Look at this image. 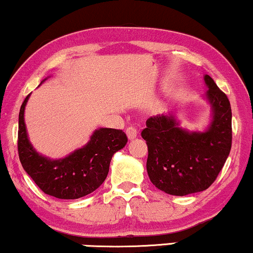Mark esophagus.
<instances>
[{"instance_id": "obj_1", "label": "esophagus", "mask_w": 253, "mask_h": 253, "mask_svg": "<svg viewBox=\"0 0 253 253\" xmlns=\"http://www.w3.org/2000/svg\"><path fill=\"white\" fill-rule=\"evenodd\" d=\"M126 132L127 138H129L130 141H131V139H133V138H136V137H137V130H136V127H133V126L127 127Z\"/></svg>"}]
</instances>
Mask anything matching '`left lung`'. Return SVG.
<instances>
[{
  "label": "left lung",
  "mask_w": 253,
  "mask_h": 253,
  "mask_svg": "<svg viewBox=\"0 0 253 253\" xmlns=\"http://www.w3.org/2000/svg\"><path fill=\"white\" fill-rule=\"evenodd\" d=\"M204 98L211 120L203 131L180 126L176 112L146 121L142 137L148 144L146 171L157 189L173 196L207 190L216 180L231 150L232 112L229 99L209 75Z\"/></svg>",
  "instance_id": "left-lung-1"
}]
</instances>
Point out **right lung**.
I'll return each mask as SVG.
<instances>
[{
    "label": "right lung",
    "instance_id": "obj_1",
    "mask_svg": "<svg viewBox=\"0 0 253 253\" xmlns=\"http://www.w3.org/2000/svg\"><path fill=\"white\" fill-rule=\"evenodd\" d=\"M29 97L22 103L18 115V156L26 172L43 192L60 199H77L98 189L107 178L112 156L126 144V133L99 127L82 148L52 160L37 152L28 137L24 110Z\"/></svg>",
    "mask_w": 253,
    "mask_h": 253
}]
</instances>
